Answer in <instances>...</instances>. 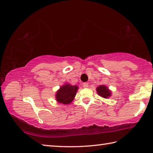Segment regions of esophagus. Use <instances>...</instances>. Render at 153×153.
<instances>
[{"mask_svg": "<svg viewBox=\"0 0 153 153\" xmlns=\"http://www.w3.org/2000/svg\"><path fill=\"white\" fill-rule=\"evenodd\" d=\"M83 87L88 88V83H84V84H83Z\"/></svg>", "mask_w": 153, "mask_h": 153, "instance_id": "obj_1", "label": "esophagus"}]
</instances>
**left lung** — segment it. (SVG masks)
<instances>
[{"label":"left lung","instance_id":"1","mask_svg":"<svg viewBox=\"0 0 153 153\" xmlns=\"http://www.w3.org/2000/svg\"><path fill=\"white\" fill-rule=\"evenodd\" d=\"M97 91L98 94L103 98H107L111 96V92L105 86H99L97 88Z\"/></svg>","mask_w":153,"mask_h":153}]
</instances>
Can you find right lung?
<instances>
[{
	"instance_id": "obj_1",
	"label": "right lung",
	"mask_w": 153,
	"mask_h": 153,
	"mask_svg": "<svg viewBox=\"0 0 153 153\" xmlns=\"http://www.w3.org/2000/svg\"><path fill=\"white\" fill-rule=\"evenodd\" d=\"M77 86L65 84L60 88L56 94V99L59 102L67 105L74 100L77 90Z\"/></svg>"
}]
</instances>
